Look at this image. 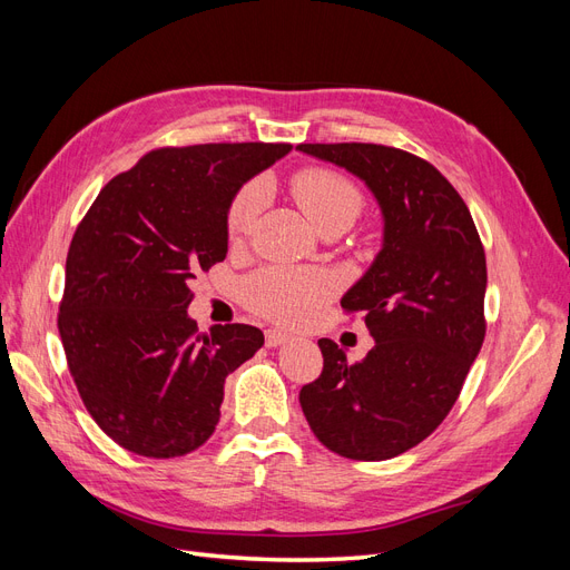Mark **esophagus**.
<instances>
[{"instance_id":"obj_1","label":"esophagus","mask_w":570,"mask_h":570,"mask_svg":"<svg viewBox=\"0 0 570 570\" xmlns=\"http://www.w3.org/2000/svg\"><path fill=\"white\" fill-rule=\"evenodd\" d=\"M289 340L287 333L283 331H266V344L268 347H281V344H285Z\"/></svg>"}]
</instances>
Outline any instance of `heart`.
I'll list each match as a JSON object with an SVG mask.
<instances>
[{"label":"heart","instance_id":"1","mask_svg":"<svg viewBox=\"0 0 570 570\" xmlns=\"http://www.w3.org/2000/svg\"><path fill=\"white\" fill-rule=\"evenodd\" d=\"M292 197L318 230L325 223L352 226L364 209V195L347 176L331 168H304L289 180ZM264 180H249L228 206V235L243 243L266 206ZM337 292V281L318 268H266L247 281V302L256 314L278 323H302Z\"/></svg>","mask_w":570,"mask_h":570}]
</instances>
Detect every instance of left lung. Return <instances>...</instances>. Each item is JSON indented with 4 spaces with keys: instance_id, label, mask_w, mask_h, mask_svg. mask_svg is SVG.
<instances>
[{
    "instance_id": "1",
    "label": "left lung",
    "mask_w": 570,
    "mask_h": 570,
    "mask_svg": "<svg viewBox=\"0 0 570 570\" xmlns=\"http://www.w3.org/2000/svg\"><path fill=\"white\" fill-rule=\"evenodd\" d=\"M366 183L383 212V249L342 297L364 312L375 347L350 364L318 340L323 371L299 392L327 450L385 461L423 442L459 400L485 340V249L469 206L440 170L404 149L297 145Z\"/></svg>"
}]
</instances>
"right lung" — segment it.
Returning a JSON list of instances; mask_svg holds the SVG:
<instances>
[{
	"label": "right lung",
	"instance_id": "add662e5",
	"mask_svg": "<svg viewBox=\"0 0 570 570\" xmlns=\"http://www.w3.org/2000/svg\"><path fill=\"white\" fill-rule=\"evenodd\" d=\"M292 149L220 142L154 149L97 195L71 239L59 335L85 409L124 450L195 452L220 419L223 383L262 350L254 325L199 333V271L228 254V206Z\"/></svg>",
	"mask_w": 570,
	"mask_h": 570
}]
</instances>
